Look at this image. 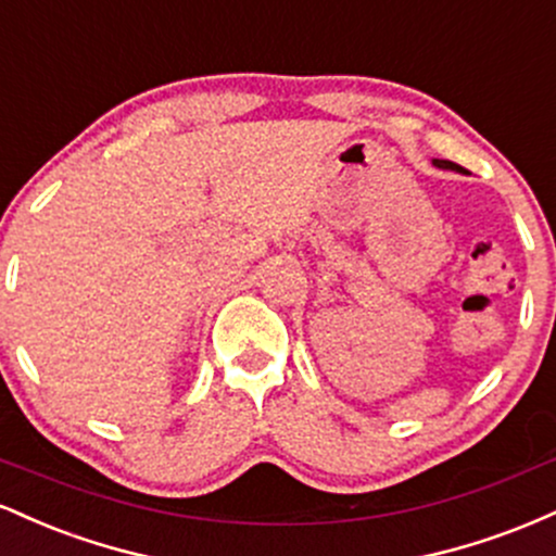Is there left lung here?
<instances>
[{"label": "left lung", "mask_w": 556, "mask_h": 556, "mask_svg": "<svg viewBox=\"0 0 556 556\" xmlns=\"http://www.w3.org/2000/svg\"><path fill=\"white\" fill-rule=\"evenodd\" d=\"M433 167H439V169H455V172H465L460 164H455V162H446V159H433Z\"/></svg>", "instance_id": "8db88e82"}]
</instances>
